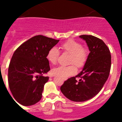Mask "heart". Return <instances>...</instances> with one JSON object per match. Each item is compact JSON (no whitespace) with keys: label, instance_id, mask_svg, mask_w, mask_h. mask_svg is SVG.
I'll list each match as a JSON object with an SVG mask.
<instances>
[{"label":"heart","instance_id":"heart-1","mask_svg":"<svg viewBox=\"0 0 122 122\" xmlns=\"http://www.w3.org/2000/svg\"><path fill=\"white\" fill-rule=\"evenodd\" d=\"M60 48L63 52L70 54L68 63L71 65L66 66H57L52 70V73L63 79H66L76 73V68L75 65L79 69L82 68L86 65L89 57V51L87 48L82 46L80 43L73 40L63 43L60 46ZM59 56L60 51L59 49L54 46L48 51L46 59L49 63L54 65L57 62Z\"/></svg>","mask_w":122,"mask_h":122}]
</instances>
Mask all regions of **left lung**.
<instances>
[{
	"mask_svg": "<svg viewBox=\"0 0 122 122\" xmlns=\"http://www.w3.org/2000/svg\"><path fill=\"white\" fill-rule=\"evenodd\" d=\"M90 53L86 65L75 77L65 81L60 90L68 99L82 102L94 97L100 92L109 77L111 66V55L102 40L92 35H82ZM80 78L77 80L76 78Z\"/></svg>",
	"mask_w": 122,
	"mask_h": 122,
	"instance_id": "obj_1",
	"label": "left lung"
}]
</instances>
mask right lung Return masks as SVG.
<instances>
[{
  "instance_id": "1",
  "label": "right lung",
  "mask_w": 122,
  "mask_h": 122,
  "mask_svg": "<svg viewBox=\"0 0 122 122\" xmlns=\"http://www.w3.org/2000/svg\"><path fill=\"white\" fill-rule=\"evenodd\" d=\"M59 41L43 35H36L18 47L8 66L10 90L19 104L28 106L41 99L44 85L50 70L46 59L48 51Z\"/></svg>"
}]
</instances>
